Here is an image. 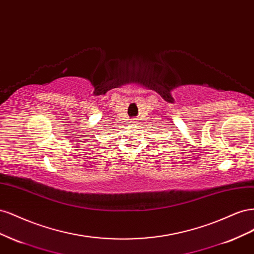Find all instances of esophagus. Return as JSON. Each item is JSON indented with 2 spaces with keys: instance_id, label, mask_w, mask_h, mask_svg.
<instances>
[{
  "instance_id": "esophagus-1",
  "label": "esophagus",
  "mask_w": 254,
  "mask_h": 254,
  "mask_svg": "<svg viewBox=\"0 0 254 254\" xmlns=\"http://www.w3.org/2000/svg\"><path fill=\"white\" fill-rule=\"evenodd\" d=\"M137 124V121L136 120H131L130 121V125H136Z\"/></svg>"
}]
</instances>
